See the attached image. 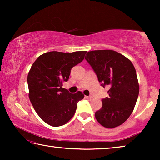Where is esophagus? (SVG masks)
I'll list each match as a JSON object with an SVG mask.
<instances>
[{
    "mask_svg": "<svg viewBox=\"0 0 160 160\" xmlns=\"http://www.w3.org/2000/svg\"><path fill=\"white\" fill-rule=\"evenodd\" d=\"M85 98L91 99H92V98H93V97H92V96H85Z\"/></svg>",
    "mask_w": 160,
    "mask_h": 160,
    "instance_id": "obj_1",
    "label": "esophagus"
}]
</instances>
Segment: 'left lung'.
Here are the masks:
<instances>
[{
  "label": "left lung",
  "mask_w": 160,
  "mask_h": 160,
  "mask_svg": "<svg viewBox=\"0 0 160 160\" xmlns=\"http://www.w3.org/2000/svg\"><path fill=\"white\" fill-rule=\"evenodd\" d=\"M85 59L101 85L109 88V97L102 100L95 118L105 128H116L128 118L137 102L139 84L135 68L128 58L113 50L89 51Z\"/></svg>",
  "instance_id": "left-lung-1"
}]
</instances>
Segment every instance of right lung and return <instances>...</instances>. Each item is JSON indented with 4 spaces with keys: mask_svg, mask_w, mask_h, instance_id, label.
Listing matches in <instances>:
<instances>
[{
    "mask_svg": "<svg viewBox=\"0 0 160 160\" xmlns=\"http://www.w3.org/2000/svg\"><path fill=\"white\" fill-rule=\"evenodd\" d=\"M86 52L50 51L39 56L32 64L28 75L29 98L35 112L48 125L56 127L68 122L78 102L84 98L81 92L71 94L62 86Z\"/></svg>",
    "mask_w": 160,
    "mask_h": 160,
    "instance_id": "add662e5",
    "label": "right lung"
}]
</instances>
